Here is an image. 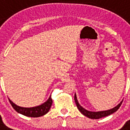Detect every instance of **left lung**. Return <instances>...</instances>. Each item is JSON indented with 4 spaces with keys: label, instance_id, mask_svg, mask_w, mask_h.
<instances>
[{
    "label": "left lung",
    "instance_id": "left-lung-1",
    "mask_svg": "<svg viewBox=\"0 0 130 130\" xmlns=\"http://www.w3.org/2000/svg\"><path fill=\"white\" fill-rule=\"evenodd\" d=\"M75 103L77 104V106L78 108V110L81 112L82 114L85 115L87 117L89 118L90 119H99L101 118L106 117L107 116L110 115V114H113L114 112H116L119 109V108L120 107L121 104L122 103L123 100L119 104H118L116 107L110 109V110H104V111H100V112H90V111L87 110L83 108L79 104V103L78 102V100L77 99V96H76V94H75Z\"/></svg>",
    "mask_w": 130,
    "mask_h": 130
}]
</instances>
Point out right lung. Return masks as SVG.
<instances>
[{
	"mask_svg": "<svg viewBox=\"0 0 130 130\" xmlns=\"http://www.w3.org/2000/svg\"><path fill=\"white\" fill-rule=\"evenodd\" d=\"M8 100H9L10 103L11 104L13 108L14 109L16 112L22 114V115L26 116L33 118L40 117V116H42L46 114L50 110V108L52 106V102H53L52 97L50 96V98L47 99L46 102H45L41 105L31 108H24L21 107V106H18L14 103H13L9 99H8Z\"/></svg>",
	"mask_w": 130,
	"mask_h": 130,
	"instance_id": "obj_1",
	"label": "right lung"
}]
</instances>
